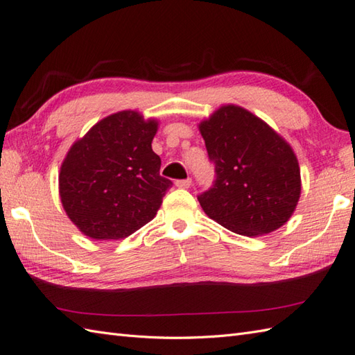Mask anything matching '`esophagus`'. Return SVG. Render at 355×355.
<instances>
[{
    "mask_svg": "<svg viewBox=\"0 0 355 355\" xmlns=\"http://www.w3.org/2000/svg\"><path fill=\"white\" fill-rule=\"evenodd\" d=\"M191 184H192V180H191V178L177 180V181H175V186H177L178 189H187V187H191Z\"/></svg>",
    "mask_w": 355,
    "mask_h": 355,
    "instance_id": "esophagus-1",
    "label": "esophagus"
}]
</instances>
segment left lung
<instances>
[{
	"mask_svg": "<svg viewBox=\"0 0 355 355\" xmlns=\"http://www.w3.org/2000/svg\"><path fill=\"white\" fill-rule=\"evenodd\" d=\"M216 180L198 195L205 215L242 236L284 225L298 204L301 172L291 145L239 105H222L200 123Z\"/></svg>",
	"mask_w": 355,
	"mask_h": 355,
	"instance_id": "8db88e82",
	"label": "left lung"
}]
</instances>
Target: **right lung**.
<instances>
[{
    "label": "right lung",
    "instance_id": "obj_1",
    "mask_svg": "<svg viewBox=\"0 0 355 355\" xmlns=\"http://www.w3.org/2000/svg\"><path fill=\"white\" fill-rule=\"evenodd\" d=\"M157 121L123 110L96 122L71 146L59 174L66 215L96 241H118L148 224L172 181L151 142Z\"/></svg>",
    "mask_w": 355,
    "mask_h": 355
}]
</instances>
